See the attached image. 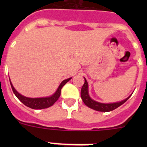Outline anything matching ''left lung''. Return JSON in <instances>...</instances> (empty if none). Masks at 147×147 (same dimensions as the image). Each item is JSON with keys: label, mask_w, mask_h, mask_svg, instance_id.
<instances>
[{"label": "left lung", "mask_w": 147, "mask_h": 147, "mask_svg": "<svg viewBox=\"0 0 147 147\" xmlns=\"http://www.w3.org/2000/svg\"><path fill=\"white\" fill-rule=\"evenodd\" d=\"M129 97H127V98L121 101V102H115V103L104 104L96 102V101L93 100L90 97L89 93H88V84L85 78V83H84V85L82 87L81 89V97L85 105H87L90 108L93 109V110H96V111H100V112H109V111H112V110H115L117 107H119V106L123 105L124 102H127V99Z\"/></svg>", "instance_id": "1"}]
</instances>
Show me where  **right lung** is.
I'll return each mask as SVG.
<instances>
[{"label":"right lung","instance_id":"add662e5","mask_svg":"<svg viewBox=\"0 0 147 147\" xmlns=\"http://www.w3.org/2000/svg\"><path fill=\"white\" fill-rule=\"evenodd\" d=\"M71 80V78L65 80L61 82L59 86L58 87L57 91L49 97H45V98H28V97L23 96L21 94L18 93L15 88L13 87L12 84H11V81H10V84H11V89L13 90V93H15V95L17 96V98L20 100V102L25 105L27 107H30V108L35 109V110H40V109H45L48 108V107L52 106L54 103L58 100L61 94V89L67 82Z\"/></svg>","mask_w":147,"mask_h":147}]
</instances>
